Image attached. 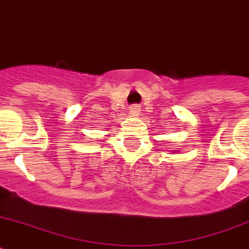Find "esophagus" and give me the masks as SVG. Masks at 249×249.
I'll use <instances>...</instances> for the list:
<instances>
[{"label":"esophagus","instance_id":"1","mask_svg":"<svg viewBox=\"0 0 249 249\" xmlns=\"http://www.w3.org/2000/svg\"><path fill=\"white\" fill-rule=\"evenodd\" d=\"M140 112H141V109H140V107L136 106V104L129 107V114H131V116H139Z\"/></svg>","mask_w":249,"mask_h":249}]
</instances>
